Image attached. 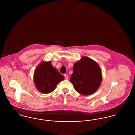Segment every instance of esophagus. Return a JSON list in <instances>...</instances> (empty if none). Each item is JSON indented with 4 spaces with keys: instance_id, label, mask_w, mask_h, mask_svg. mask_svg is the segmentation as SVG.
<instances>
[{
    "instance_id": "1",
    "label": "esophagus",
    "mask_w": 135,
    "mask_h": 135,
    "mask_svg": "<svg viewBox=\"0 0 135 135\" xmlns=\"http://www.w3.org/2000/svg\"><path fill=\"white\" fill-rule=\"evenodd\" d=\"M64 77L66 79H68V75H67V74H64Z\"/></svg>"
}]
</instances>
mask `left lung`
Segmentation results:
<instances>
[{"instance_id": "obj_1", "label": "left lung", "mask_w": 135, "mask_h": 135, "mask_svg": "<svg viewBox=\"0 0 135 135\" xmlns=\"http://www.w3.org/2000/svg\"><path fill=\"white\" fill-rule=\"evenodd\" d=\"M101 80L100 68L92 59L83 57L74 64L70 81L79 93L83 95H91L99 89Z\"/></svg>"}]
</instances>
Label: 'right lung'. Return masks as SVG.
I'll list each match as a JSON object with an SVG mask.
<instances>
[{
	"label": "right lung",
	"instance_id": "obj_1",
	"mask_svg": "<svg viewBox=\"0 0 135 135\" xmlns=\"http://www.w3.org/2000/svg\"><path fill=\"white\" fill-rule=\"evenodd\" d=\"M64 79V76L51 65L50 62H42L34 72V81L36 88L44 94L51 93L57 84Z\"/></svg>",
	"mask_w": 135,
	"mask_h": 135
}]
</instances>
